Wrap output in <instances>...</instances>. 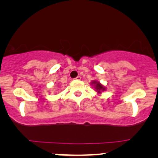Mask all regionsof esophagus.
I'll return each mask as SVG.
<instances>
[{
  "label": "esophagus",
  "mask_w": 158,
  "mask_h": 158,
  "mask_svg": "<svg viewBox=\"0 0 158 158\" xmlns=\"http://www.w3.org/2000/svg\"><path fill=\"white\" fill-rule=\"evenodd\" d=\"M75 79H76V80H81V76H77V77H76Z\"/></svg>",
  "instance_id": "esophagus-1"
}]
</instances>
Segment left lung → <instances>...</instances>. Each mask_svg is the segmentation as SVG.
<instances>
[{
  "label": "left lung",
  "mask_w": 158,
  "mask_h": 158,
  "mask_svg": "<svg viewBox=\"0 0 158 158\" xmlns=\"http://www.w3.org/2000/svg\"><path fill=\"white\" fill-rule=\"evenodd\" d=\"M93 83L95 84V89H97L98 92H101V91L105 90V87H103V86H102V85L99 82H97V81H93Z\"/></svg>",
  "instance_id": "obj_1"
}]
</instances>
